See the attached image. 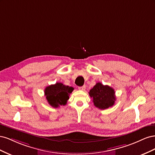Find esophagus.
I'll use <instances>...</instances> for the list:
<instances>
[{"instance_id": "obj_1", "label": "esophagus", "mask_w": 155, "mask_h": 155, "mask_svg": "<svg viewBox=\"0 0 155 155\" xmlns=\"http://www.w3.org/2000/svg\"><path fill=\"white\" fill-rule=\"evenodd\" d=\"M78 88L79 89V90H81V91H85V88H86V86L83 85V86H82V87H79Z\"/></svg>"}]
</instances>
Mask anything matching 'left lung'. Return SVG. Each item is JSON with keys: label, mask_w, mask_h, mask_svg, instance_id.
Here are the masks:
<instances>
[{"label": "left lung", "mask_w": 155, "mask_h": 155, "mask_svg": "<svg viewBox=\"0 0 155 155\" xmlns=\"http://www.w3.org/2000/svg\"><path fill=\"white\" fill-rule=\"evenodd\" d=\"M92 97L94 105L100 109L104 110L113 106L115 101V92L112 87L104 85L98 82L88 92Z\"/></svg>", "instance_id": "1"}]
</instances>
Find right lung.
Here are the masks:
<instances>
[{
  "instance_id": "obj_1",
  "label": "right lung",
  "mask_w": 155,
  "mask_h": 155,
  "mask_svg": "<svg viewBox=\"0 0 155 155\" xmlns=\"http://www.w3.org/2000/svg\"><path fill=\"white\" fill-rule=\"evenodd\" d=\"M73 91L74 88L72 87L66 86L61 83H56L46 87L45 96L51 107L58 108L67 104L70 94Z\"/></svg>"
}]
</instances>
